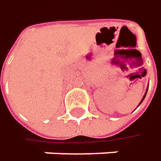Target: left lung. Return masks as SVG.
<instances>
[{"instance_id":"left-lung-1","label":"left lung","mask_w":161,"mask_h":161,"mask_svg":"<svg viewBox=\"0 0 161 161\" xmlns=\"http://www.w3.org/2000/svg\"><path fill=\"white\" fill-rule=\"evenodd\" d=\"M148 88H149V86H148V87H147L146 92H145V93H144V95H143V97H142V101H141V102H140V103H139V105H138V106H137V107H139V106H140V104H141V103H142V101H143V100H144V98H145V96H146L147 92H148Z\"/></svg>"}]
</instances>
